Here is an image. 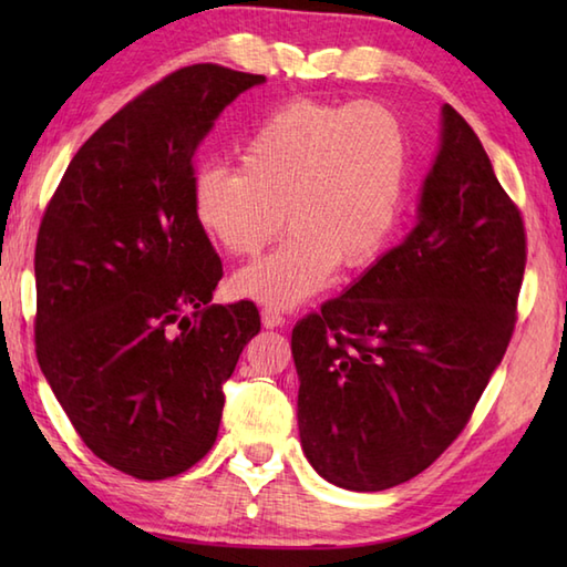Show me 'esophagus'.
<instances>
[{"instance_id": "obj_1", "label": "esophagus", "mask_w": 567, "mask_h": 567, "mask_svg": "<svg viewBox=\"0 0 567 567\" xmlns=\"http://www.w3.org/2000/svg\"><path fill=\"white\" fill-rule=\"evenodd\" d=\"M260 319H262V327L265 329H277V327H285V317L280 309L275 307H262L260 311Z\"/></svg>"}]
</instances>
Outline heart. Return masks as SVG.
Masks as SVG:
<instances>
[{
  "label": "heart",
  "instance_id": "heart-1",
  "mask_svg": "<svg viewBox=\"0 0 567 567\" xmlns=\"http://www.w3.org/2000/svg\"><path fill=\"white\" fill-rule=\"evenodd\" d=\"M409 143L400 116L378 102L297 100L272 112L238 153V171L204 167L192 183L199 228L231 256L268 258L236 275V290L290 307L321 290L336 262L375 260L400 221Z\"/></svg>",
  "mask_w": 567,
  "mask_h": 567
}]
</instances>
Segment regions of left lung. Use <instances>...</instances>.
<instances>
[{
    "label": "left lung",
    "instance_id": "left-lung-1",
    "mask_svg": "<svg viewBox=\"0 0 567 567\" xmlns=\"http://www.w3.org/2000/svg\"><path fill=\"white\" fill-rule=\"evenodd\" d=\"M524 268L522 212L445 104L414 231L292 329L299 439L321 477L390 489L461 436L512 341Z\"/></svg>",
    "mask_w": 567,
    "mask_h": 567
}]
</instances>
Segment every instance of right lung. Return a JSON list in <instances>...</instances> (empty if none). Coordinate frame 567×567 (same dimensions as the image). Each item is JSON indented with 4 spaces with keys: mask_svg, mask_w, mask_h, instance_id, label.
<instances>
[{
    "mask_svg": "<svg viewBox=\"0 0 567 567\" xmlns=\"http://www.w3.org/2000/svg\"><path fill=\"white\" fill-rule=\"evenodd\" d=\"M265 82L179 68L82 143L35 238V355L87 449L138 480L212 451L224 382L260 331L258 307L212 305L221 258L192 212L214 118Z\"/></svg>",
    "mask_w": 567,
    "mask_h": 567,
    "instance_id": "add662e5",
    "label": "right lung"
}]
</instances>
